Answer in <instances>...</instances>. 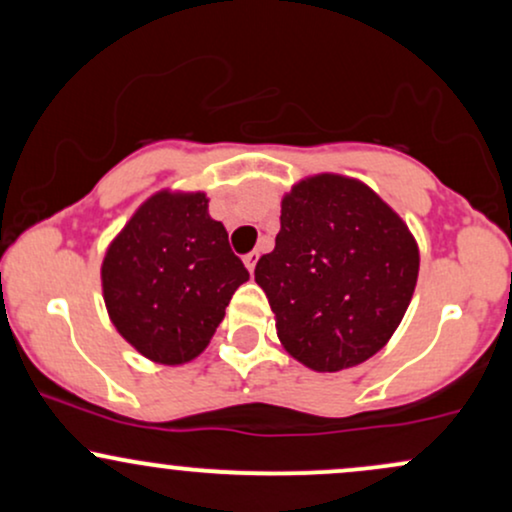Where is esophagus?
Masks as SVG:
<instances>
[{"label":"esophagus","mask_w":512,"mask_h":512,"mask_svg":"<svg viewBox=\"0 0 512 512\" xmlns=\"http://www.w3.org/2000/svg\"><path fill=\"white\" fill-rule=\"evenodd\" d=\"M257 260H260V255H257V252H250V255H245V257H243L245 267H248V272H250V274L255 272V264H257Z\"/></svg>","instance_id":"obj_1"}]
</instances>
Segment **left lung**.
<instances>
[{"mask_svg": "<svg viewBox=\"0 0 512 512\" xmlns=\"http://www.w3.org/2000/svg\"><path fill=\"white\" fill-rule=\"evenodd\" d=\"M419 279L409 226L366 182L339 173L298 180L281 197V231L255 267L281 346L317 373L378 354Z\"/></svg>", "mask_w": 512, "mask_h": 512, "instance_id": "left-lung-1", "label": "left lung"}]
</instances>
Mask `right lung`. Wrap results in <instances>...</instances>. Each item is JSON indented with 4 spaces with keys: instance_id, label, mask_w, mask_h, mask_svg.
I'll return each instance as SVG.
<instances>
[{
    "instance_id": "add662e5",
    "label": "right lung",
    "mask_w": 512,
    "mask_h": 512,
    "mask_svg": "<svg viewBox=\"0 0 512 512\" xmlns=\"http://www.w3.org/2000/svg\"><path fill=\"white\" fill-rule=\"evenodd\" d=\"M250 279L207 192L158 190L110 240L103 301L120 337L161 366L207 349L231 296Z\"/></svg>"
}]
</instances>
